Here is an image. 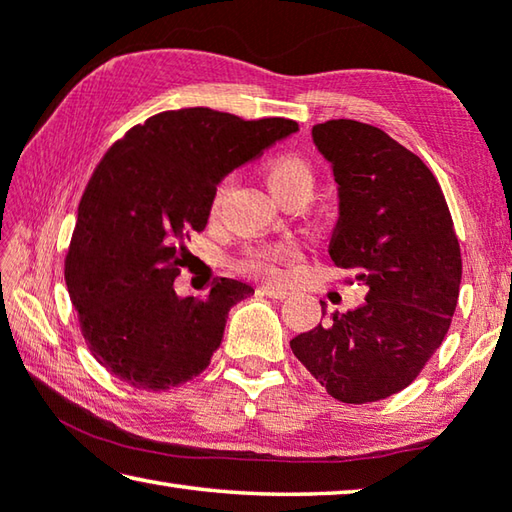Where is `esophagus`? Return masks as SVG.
<instances>
[{"mask_svg": "<svg viewBox=\"0 0 512 512\" xmlns=\"http://www.w3.org/2000/svg\"><path fill=\"white\" fill-rule=\"evenodd\" d=\"M262 290H264V295L273 297V299H286V297L290 295V290H286V288H277V286H264Z\"/></svg>", "mask_w": 512, "mask_h": 512, "instance_id": "esophagus-1", "label": "esophagus"}]
</instances>
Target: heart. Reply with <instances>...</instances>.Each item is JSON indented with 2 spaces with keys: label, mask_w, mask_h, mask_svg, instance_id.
<instances>
[{
  "label": "heart",
  "mask_w": 512,
  "mask_h": 512,
  "mask_svg": "<svg viewBox=\"0 0 512 512\" xmlns=\"http://www.w3.org/2000/svg\"><path fill=\"white\" fill-rule=\"evenodd\" d=\"M262 173H264L270 193H273L279 202H288V199H295V197L308 199L310 193H313L315 168L304 155H299V153H290V150H284V153L270 155L262 166ZM226 186L228 184L222 182L215 188L213 210H217L219 202H222ZM295 255H297V250L290 244L259 246V248H250L239 266H242V270H246V273L275 279L279 275V264Z\"/></svg>",
  "instance_id": "b5f03b06"
}]
</instances>
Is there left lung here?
I'll return each mask as SVG.
<instances>
[{
	"instance_id": "8db88e82",
	"label": "left lung",
	"mask_w": 512,
	"mask_h": 512,
	"mask_svg": "<svg viewBox=\"0 0 512 512\" xmlns=\"http://www.w3.org/2000/svg\"><path fill=\"white\" fill-rule=\"evenodd\" d=\"M333 168L339 219L328 253L353 270L364 304L326 313L290 348L344 404L379 402L422 373L448 333L462 284V253L435 175L384 130L355 119L313 126Z\"/></svg>"
}]
</instances>
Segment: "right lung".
I'll use <instances>...</instances> for the list:
<instances>
[{
    "mask_svg": "<svg viewBox=\"0 0 512 512\" xmlns=\"http://www.w3.org/2000/svg\"><path fill=\"white\" fill-rule=\"evenodd\" d=\"M293 119L210 108L166 110L110 146L82 195L66 286L90 353L144 390L197 377L222 344L228 310L255 293L237 279L208 297H179L186 239L204 230L217 184L297 133Z\"/></svg>",
    "mask_w": 512,
    "mask_h": 512,
    "instance_id": "right-lung-1",
    "label": "right lung"
}]
</instances>
